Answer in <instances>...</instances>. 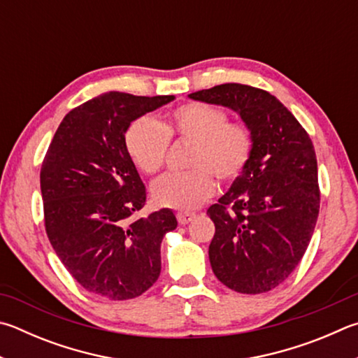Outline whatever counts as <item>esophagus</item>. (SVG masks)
I'll list each match as a JSON object with an SVG mask.
<instances>
[{
	"label": "esophagus",
	"mask_w": 358,
	"mask_h": 358,
	"mask_svg": "<svg viewBox=\"0 0 358 358\" xmlns=\"http://www.w3.org/2000/svg\"><path fill=\"white\" fill-rule=\"evenodd\" d=\"M194 217H196V214H192V213H178L177 214V219L181 225L189 224Z\"/></svg>",
	"instance_id": "obj_1"
}]
</instances>
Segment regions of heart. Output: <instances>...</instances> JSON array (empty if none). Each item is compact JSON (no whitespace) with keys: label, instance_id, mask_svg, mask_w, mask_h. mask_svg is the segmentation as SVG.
Listing matches in <instances>:
<instances>
[{"label":"heart","instance_id":"1","mask_svg":"<svg viewBox=\"0 0 358 358\" xmlns=\"http://www.w3.org/2000/svg\"><path fill=\"white\" fill-rule=\"evenodd\" d=\"M169 139L191 142L186 173H167L152 186L153 201L159 206L189 211L214 192V175L230 183L252 157L253 139L243 123L229 122L222 109L208 103H186L162 123L141 117L125 133L127 155L142 173H157L164 164Z\"/></svg>","mask_w":358,"mask_h":358}]
</instances>
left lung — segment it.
I'll return each instance as SVG.
<instances>
[{
  "label": "left lung",
  "mask_w": 358,
  "mask_h": 358,
  "mask_svg": "<svg viewBox=\"0 0 358 358\" xmlns=\"http://www.w3.org/2000/svg\"><path fill=\"white\" fill-rule=\"evenodd\" d=\"M187 96L231 109L253 139L243 173L206 211L216 227L208 250L214 275L243 294L271 291L302 259L320 213L310 136L262 89L227 83Z\"/></svg>",
  "instance_id": "left-lung-1"
}]
</instances>
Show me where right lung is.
Masks as SVG:
<instances>
[{"label":"right lung","mask_w":358,"mask_h":358,"mask_svg":"<svg viewBox=\"0 0 358 358\" xmlns=\"http://www.w3.org/2000/svg\"><path fill=\"white\" fill-rule=\"evenodd\" d=\"M173 100L101 94L71 109L48 147L41 171L45 229L71 277L96 296L127 301L159 277L162 238L177 217L169 208L133 217L147 192L123 139L131 122Z\"/></svg>","instance_id":"add662e5"}]
</instances>
